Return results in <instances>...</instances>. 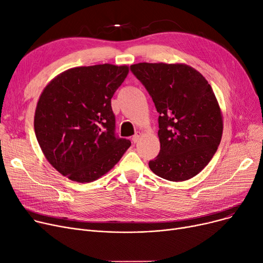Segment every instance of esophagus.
I'll list each match as a JSON object with an SVG mask.
<instances>
[{
    "instance_id": "obj_1",
    "label": "esophagus",
    "mask_w": 263,
    "mask_h": 263,
    "mask_svg": "<svg viewBox=\"0 0 263 263\" xmlns=\"http://www.w3.org/2000/svg\"><path fill=\"white\" fill-rule=\"evenodd\" d=\"M140 137H141V134H140L139 132H137V133H136V134L133 136L132 140H133L134 143H137V142L140 140Z\"/></svg>"
}]
</instances>
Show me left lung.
<instances>
[{"label":"left lung","instance_id":"left-lung-1","mask_svg":"<svg viewBox=\"0 0 263 263\" xmlns=\"http://www.w3.org/2000/svg\"><path fill=\"white\" fill-rule=\"evenodd\" d=\"M130 71L151 96L159 117L161 150L149 162L163 179L184 181L213 159L222 136V117L212 86L186 65L141 64Z\"/></svg>","mask_w":263,"mask_h":263}]
</instances>
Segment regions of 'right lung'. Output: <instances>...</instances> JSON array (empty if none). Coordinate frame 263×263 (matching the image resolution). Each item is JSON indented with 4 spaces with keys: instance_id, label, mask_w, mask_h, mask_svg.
<instances>
[{
    "instance_id": "obj_1",
    "label": "right lung",
    "mask_w": 263,
    "mask_h": 263,
    "mask_svg": "<svg viewBox=\"0 0 263 263\" xmlns=\"http://www.w3.org/2000/svg\"><path fill=\"white\" fill-rule=\"evenodd\" d=\"M128 74L109 64L62 72L39 99L34 130L47 161L69 179L90 182L108 173L132 142L115 133L111 98Z\"/></svg>"
}]
</instances>
